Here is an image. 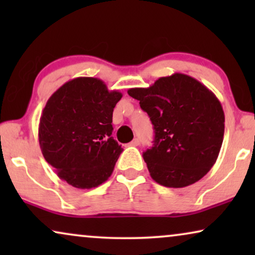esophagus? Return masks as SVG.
<instances>
[{"instance_id":"obj_1","label":"esophagus","mask_w":255,"mask_h":255,"mask_svg":"<svg viewBox=\"0 0 255 255\" xmlns=\"http://www.w3.org/2000/svg\"><path fill=\"white\" fill-rule=\"evenodd\" d=\"M139 144H140V140H139L138 138H134L133 140L130 142V146H138Z\"/></svg>"}]
</instances>
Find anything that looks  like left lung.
<instances>
[{
  "instance_id": "left-lung-1",
  "label": "left lung",
  "mask_w": 255,
  "mask_h": 255,
  "mask_svg": "<svg viewBox=\"0 0 255 255\" xmlns=\"http://www.w3.org/2000/svg\"><path fill=\"white\" fill-rule=\"evenodd\" d=\"M128 94L139 101L154 128V144L142 153L152 179L168 188L201 180L215 165L224 138V111L215 94L182 73Z\"/></svg>"
}]
</instances>
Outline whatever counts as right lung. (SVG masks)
Segmentation results:
<instances>
[{
    "label": "right lung",
    "mask_w": 255,
    "mask_h": 255,
    "mask_svg": "<svg viewBox=\"0 0 255 255\" xmlns=\"http://www.w3.org/2000/svg\"><path fill=\"white\" fill-rule=\"evenodd\" d=\"M102 80L75 78L52 94L40 116L38 139L57 175L79 189L109 179L122 153L111 137L113 113L122 99Z\"/></svg>",
    "instance_id": "add662e5"
}]
</instances>
